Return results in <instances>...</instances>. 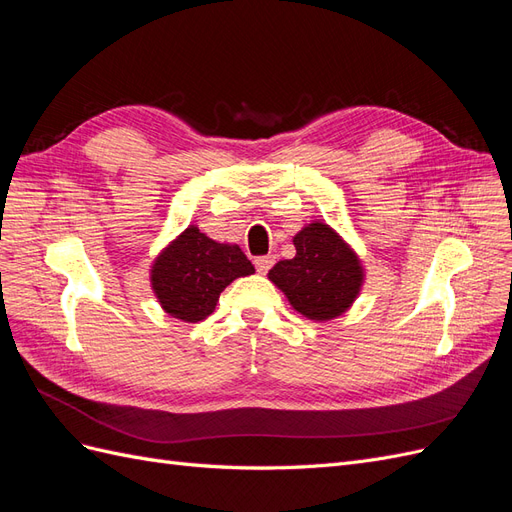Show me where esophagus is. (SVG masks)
<instances>
[{"instance_id":"esophagus-1","label":"esophagus","mask_w":512,"mask_h":512,"mask_svg":"<svg viewBox=\"0 0 512 512\" xmlns=\"http://www.w3.org/2000/svg\"><path fill=\"white\" fill-rule=\"evenodd\" d=\"M273 256H258L256 260H254V265H256V271L260 273V275H265L271 267H273Z\"/></svg>"}]
</instances>
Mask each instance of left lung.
<instances>
[{
	"label": "left lung",
	"mask_w": 512,
	"mask_h": 512,
	"mask_svg": "<svg viewBox=\"0 0 512 512\" xmlns=\"http://www.w3.org/2000/svg\"><path fill=\"white\" fill-rule=\"evenodd\" d=\"M297 254L280 260L269 280L280 288L294 312L327 322L352 307L365 282L363 262L337 230L314 220L292 237Z\"/></svg>",
	"instance_id": "8db88e82"
}]
</instances>
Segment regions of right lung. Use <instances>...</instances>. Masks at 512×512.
<instances>
[{
  "mask_svg": "<svg viewBox=\"0 0 512 512\" xmlns=\"http://www.w3.org/2000/svg\"><path fill=\"white\" fill-rule=\"evenodd\" d=\"M254 271L239 245L213 241L190 224L153 260L149 280L168 316L200 322L213 314L228 284Z\"/></svg>",
  "mask_w": 512,
  "mask_h": 512,
  "instance_id": "obj_1",
  "label": "right lung"
}]
</instances>
